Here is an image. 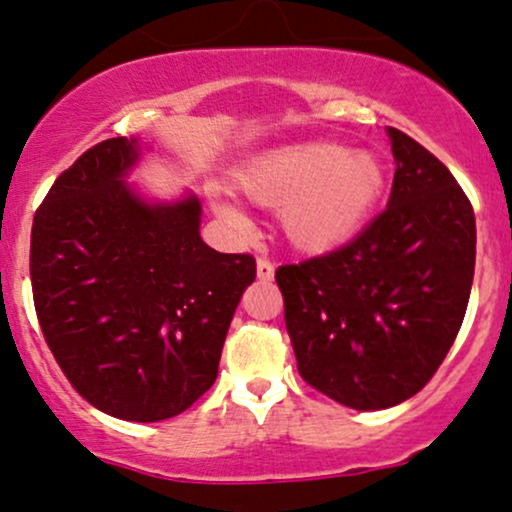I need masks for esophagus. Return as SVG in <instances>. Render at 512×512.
<instances>
[{"label": "esophagus", "instance_id": "1", "mask_svg": "<svg viewBox=\"0 0 512 512\" xmlns=\"http://www.w3.org/2000/svg\"><path fill=\"white\" fill-rule=\"evenodd\" d=\"M257 276H260L262 281L274 279V262L267 260V257H260V260H257Z\"/></svg>", "mask_w": 512, "mask_h": 512}]
</instances>
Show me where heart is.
Returning a JSON list of instances; mask_svg holds the SVG:
<instances>
[{"label": "heart", "mask_w": 512, "mask_h": 512, "mask_svg": "<svg viewBox=\"0 0 512 512\" xmlns=\"http://www.w3.org/2000/svg\"><path fill=\"white\" fill-rule=\"evenodd\" d=\"M385 166L370 151H349L342 144L308 142L262 156L245 170V195L267 207H281V223L303 248H332L358 228L378 207L385 190ZM219 211H233L219 204Z\"/></svg>", "instance_id": "obj_1"}]
</instances>
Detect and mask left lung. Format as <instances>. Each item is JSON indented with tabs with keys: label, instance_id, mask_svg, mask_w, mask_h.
Instances as JSON below:
<instances>
[{
	"label": "left lung",
	"instance_id": "obj_1",
	"mask_svg": "<svg viewBox=\"0 0 512 512\" xmlns=\"http://www.w3.org/2000/svg\"><path fill=\"white\" fill-rule=\"evenodd\" d=\"M387 134L397 170L385 211L342 248L276 269L298 373L358 411L395 407L433 378L477 257L474 209L450 170L409 134Z\"/></svg>",
	"mask_w": 512,
	"mask_h": 512
}]
</instances>
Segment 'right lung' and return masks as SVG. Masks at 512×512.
<instances>
[{
    "label": "right lung",
    "mask_w": 512,
    "mask_h": 512,
    "mask_svg": "<svg viewBox=\"0 0 512 512\" xmlns=\"http://www.w3.org/2000/svg\"><path fill=\"white\" fill-rule=\"evenodd\" d=\"M137 139H105L69 166L33 219L40 330L72 387L115 419L163 421L214 385L252 255L199 236L195 195L144 202L125 175Z\"/></svg>",
    "instance_id": "add662e5"
}]
</instances>
